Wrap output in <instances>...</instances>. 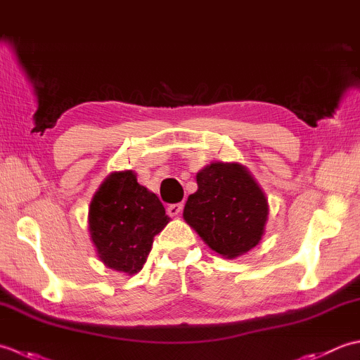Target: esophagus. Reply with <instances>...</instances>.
Returning <instances> with one entry per match:
<instances>
[{
    "label": "esophagus",
    "mask_w": 360,
    "mask_h": 360,
    "mask_svg": "<svg viewBox=\"0 0 360 360\" xmlns=\"http://www.w3.org/2000/svg\"><path fill=\"white\" fill-rule=\"evenodd\" d=\"M182 207H184V205H182V202H178V204H170V205H168V209H167L168 215H170V217H178L179 213L182 212Z\"/></svg>",
    "instance_id": "esophagus-1"
}]
</instances>
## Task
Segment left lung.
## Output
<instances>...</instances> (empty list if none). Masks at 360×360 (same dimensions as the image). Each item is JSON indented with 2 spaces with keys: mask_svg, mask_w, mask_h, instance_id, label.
<instances>
[{
  "mask_svg": "<svg viewBox=\"0 0 360 360\" xmlns=\"http://www.w3.org/2000/svg\"><path fill=\"white\" fill-rule=\"evenodd\" d=\"M196 184L182 213L187 224L226 258L254 249L264 233L269 205L248 168L212 162L196 173Z\"/></svg>",
  "mask_w": 360,
  "mask_h": 360,
  "instance_id": "8db88e82",
  "label": "left lung"
}]
</instances>
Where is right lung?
I'll list each match as a JSON object with an SVG mask.
<instances>
[{"label": "right lung", "mask_w": 360, "mask_h": 360, "mask_svg": "<svg viewBox=\"0 0 360 360\" xmlns=\"http://www.w3.org/2000/svg\"><path fill=\"white\" fill-rule=\"evenodd\" d=\"M168 221L162 202L137 182L134 172H114L91 200L88 231L106 267L134 275Z\"/></svg>", "instance_id": "obj_1"}]
</instances>
